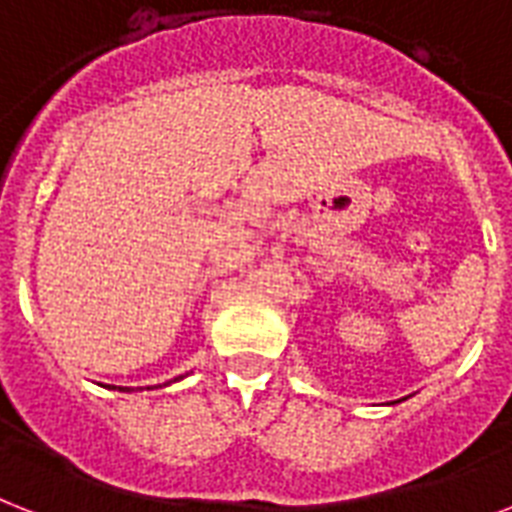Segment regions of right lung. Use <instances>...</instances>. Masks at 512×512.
I'll return each mask as SVG.
<instances>
[{
  "label": "right lung",
  "mask_w": 512,
  "mask_h": 512,
  "mask_svg": "<svg viewBox=\"0 0 512 512\" xmlns=\"http://www.w3.org/2000/svg\"><path fill=\"white\" fill-rule=\"evenodd\" d=\"M120 389H123V386H120Z\"/></svg>",
  "instance_id": "1"
}]
</instances>
